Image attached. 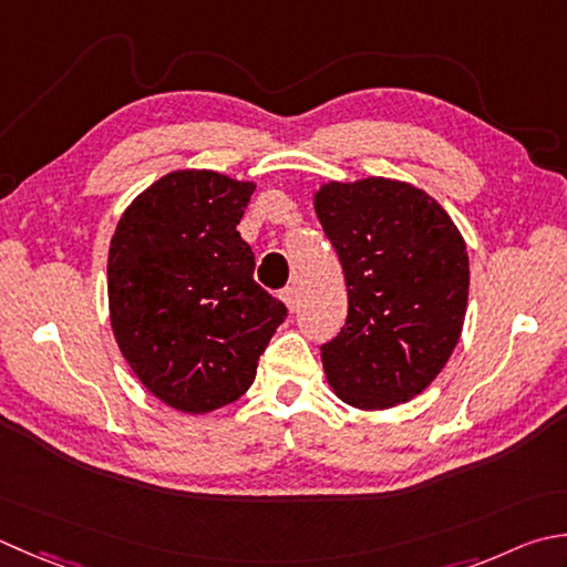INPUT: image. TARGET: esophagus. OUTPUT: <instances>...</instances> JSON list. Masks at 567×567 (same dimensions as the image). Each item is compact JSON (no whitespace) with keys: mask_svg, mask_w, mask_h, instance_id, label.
Segmentation results:
<instances>
[{"mask_svg":"<svg viewBox=\"0 0 567 567\" xmlns=\"http://www.w3.org/2000/svg\"><path fill=\"white\" fill-rule=\"evenodd\" d=\"M282 302L287 305V309H290V312H295L297 309V305H299V292H297V287H287V290H282Z\"/></svg>","mask_w":567,"mask_h":567,"instance_id":"obj_1","label":"esophagus"}]
</instances>
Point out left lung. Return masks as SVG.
<instances>
[{"label": "left lung", "instance_id": "left-lung-1", "mask_svg": "<svg viewBox=\"0 0 567 567\" xmlns=\"http://www.w3.org/2000/svg\"><path fill=\"white\" fill-rule=\"evenodd\" d=\"M315 210L349 290L347 324L321 347L327 383L359 410L413 401L460 341L467 243L427 192L385 176L321 184Z\"/></svg>", "mask_w": 567, "mask_h": 567}]
</instances>
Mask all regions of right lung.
Segmentation results:
<instances>
[{
  "mask_svg": "<svg viewBox=\"0 0 567 567\" xmlns=\"http://www.w3.org/2000/svg\"><path fill=\"white\" fill-rule=\"evenodd\" d=\"M252 182L176 169L122 210L107 252V305L120 353L147 391L204 415L248 391L287 309L252 280L236 226Z\"/></svg>",
  "mask_w": 567,
  "mask_h": 567,
  "instance_id": "add662e5",
  "label": "right lung"
}]
</instances>
